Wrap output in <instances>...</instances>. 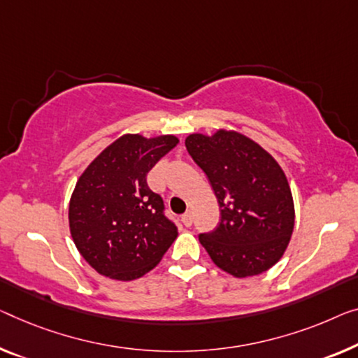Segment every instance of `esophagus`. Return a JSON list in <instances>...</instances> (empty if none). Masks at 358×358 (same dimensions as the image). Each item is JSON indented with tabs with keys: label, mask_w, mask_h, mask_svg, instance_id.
Segmentation results:
<instances>
[{
	"label": "esophagus",
	"mask_w": 358,
	"mask_h": 358,
	"mask_svg": "<svg viewBox=\"0 0 358 358\" xmlns=\"http://www.w3.org/2000/svg\"><path fill=\"white\" fill-rule=\"evenodd\" d=\"M181 222H183L185 227L193 225V215H191V212L183 213V215H181Z\"/></svg>",
	"instance_id": "esophagus-1"
}]
</instances>
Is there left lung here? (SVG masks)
I'll return each instance as SVG.
<instances>
[{
  "label": "left lung",
  "instance_id": "8db88e82",
  "mask_svg": "<svg viewBox=\"0 0 358 358\" xmlns=\"http://www.w3.org/2000/svg\"><path fill=\"white\" fill-rule=\"evenodd\" d=\"M186 149L209 178L220 222L199 241L213 264L236 278L264 273L289 244L294 202L278 162L236 131L193 133Z\"/></svg>",
  "mask_w": 358,
  "mask_h": 358
}]
</instances>
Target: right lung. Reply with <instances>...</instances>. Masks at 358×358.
Returning <instances> with one entry per match:
<instances>
[{"instance_id": "1", "label": "right lung", "mask_w": 358, "mask_h": 358, "mask_svg": "<svg viewBox=\"0 0 358 358\" xmlns=\"http://www.w3.org/2000/svg\"><path fill=\"white\" fill-rule=\"evenodd\" d=\"M178 138L124 135L104 149L78 178L69 225L82 257L109 278L136 280L152 270L177 239L162 197L146 177Z\"/></svg>"}]
</instances>
